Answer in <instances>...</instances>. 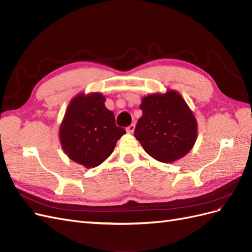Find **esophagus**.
I'll return each instance as SVG.
<instances>
[{"mask_svg":"<svg viewBox=\"0 0 252 252\" xmlns=\"http://www.w3.org/2000/svg\"><path fill=\"white\" fill-rule=\"evenodd\" d=\"M134 129H135V125H134V124H131V125H129V126L126 128V131H127L128 133H133Z\"/></svg>","mask_w":252,"mask_h":252,"instance_id":"obj_1","label":"esophagus"}]
</instances>
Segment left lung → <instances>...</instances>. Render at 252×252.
Listing matches in <instances>:
<instances>
[{
  "label": "left lung",
  "instance_id": "8db88e82",
  "mask_svg": "<svg viewBox=\"0 0 252 252\" xmlns=\"http://www.w3.org/2000/svg\"><path fill=\"white\" fill-rule=\"evenodd\" d=\"M140 108L143 116L135 126L134 136L150 157L159 162L172 163L192 149L197 123L177 91L144 96Z\"/></svg>",
  "mask_w": 252,
  "mask_h": 252
}]
</instances>
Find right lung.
<instances>
[{
  "label": "right lung",
  "instance_id": "add662e5",
  "mask_svg": "<svg viewBox=\"0 0 252 252\" xmlns=\"http://www.w3.org/2000/svg\"><path fill=\"white\" fill-rule=\"evenodd\" d=\"M125 133L124 128L116 125L113 112L105 107V96L98 93L74 96L60 126L64 152L86 168L102 164Z\"/></svg>",
  "mask_w": 252,
  "mask_h": 252
}]
</instances>
